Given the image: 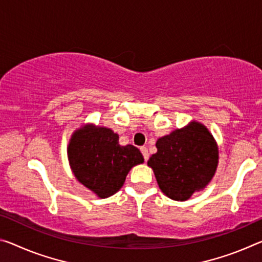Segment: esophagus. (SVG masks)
I'll return each instance as SVG.
<instances>
[{
    "instance_id": "34e87169",
    "label": "esophagus",
    "mask_w": 262,
    "mask_h": 262,
    "mask_svg": "<svg viewBox=\"0 0 262 262\" xmlns=\"http://www.w3.org/2000/svg\"><path fill=\"white\" fill-rule=\"evenodd\" d=\"M140 150H141V152H142L144 161L147 162V161H148V159H149V152H148V149H147V147H141V148H140Z\"/></svg>"
}]
</instances>
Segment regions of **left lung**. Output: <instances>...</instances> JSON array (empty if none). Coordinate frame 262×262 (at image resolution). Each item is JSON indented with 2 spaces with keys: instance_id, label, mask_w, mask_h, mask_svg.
<instances>
[{
  "instance_id": "left-lung-1",
  "label": "left lung",
  "mask_w": 262,
  "mask_h": 262,
  "mask_svg": "<svg viewBox=\"0 0 262 262\" xmlns=\"http://www.w3.org/2000/svg\"><path fill=\"white\" fill-rule=\"evenodd\" d=\"M148 161L160 189L173 201H186L205 188L218 164V149L209 130L198 122L176 129L156 142Z\"/></svg>"
}]
</instances>
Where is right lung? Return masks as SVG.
I'll use <instances>...</instances> for the list:
<instances>
[{"label": "right lung", "mask_w": 262, "mask_h": 262, "mask_svg": "<svg viewBox=\"0 0 262 262\" xmlns=\"http://www.w3.org/2000/svg\"><path fill=\"white\" fill-rule=\"evenodd\" d=\"M68 154L77 180L100 198L118 192L129 170L143 163L138 148L120 146L119 135L105 127L87 126L77 130Z\"/></svg>", "instance_id": "obj_1"}]
</instances>
